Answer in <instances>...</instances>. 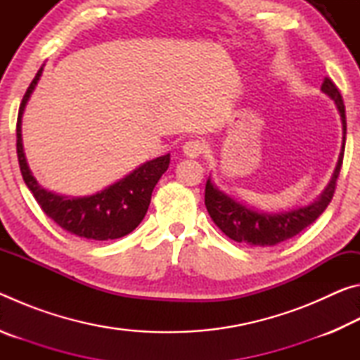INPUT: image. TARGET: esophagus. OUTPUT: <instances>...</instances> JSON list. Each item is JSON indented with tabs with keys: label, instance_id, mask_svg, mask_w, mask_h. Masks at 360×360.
Returning <instances> with one entry per match:
<instances>
[{
	"label": "esophagus",
	"instance_id": "1",
	"mask_svg": "<svg viewBox=\"0 0 360 360\" xmlns=\"http://www.w3.org/2000/svg\"><path fill=\"white\" fill-rule=\"evenodd\" d=\"M203 149L205 146L202 141H198V139H188V141H186L184 146H182V152H184V155H187L188 158H197L202 154Z\"/></svg>",
	"mask_w": 360,
	"mask_h": 360
}]
</instances>
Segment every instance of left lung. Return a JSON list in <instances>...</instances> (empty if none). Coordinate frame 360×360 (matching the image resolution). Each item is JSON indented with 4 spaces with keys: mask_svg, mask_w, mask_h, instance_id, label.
Listing matches in <instances>:
<instances>
[{
    "mask_svg": "<svg viewBox=\"0 0 360 360\" xmlns=\"http://www.w3.org/2000/svg\"><path fill=\"white\" fill-rule=\"evenodd\" d=\"M321 90L335 101L338 108L341 125H343V143H341L340 157L332 174V179L318 200L302 208L283 211V212H264L255 211L236 200L230 198L227 193L212 184L211 178L206 181L205 187V205L214 224L221 229L230 240L236 243H246L249 246H275L278 243L290 240L292 236L300 233L308 225H311L328 203L332 202L337 179L340 176L341 163H343L345 144H346V114L343 98L337 85L332 79L326 77L321 85Z\"/></svg>",
    "mask_w": 360,
    "mask_h": 360,
    "instance_id": "obj_1",
    "label": "left lung"
}]
</instances>
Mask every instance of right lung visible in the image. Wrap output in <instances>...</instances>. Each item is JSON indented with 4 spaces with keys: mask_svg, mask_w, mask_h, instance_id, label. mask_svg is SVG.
Wrapping results in <instances>:
<instances>
[{
    "mask_svg": "<svg viewBox=\"0 0 360 360\" xmlns=\"http://www.w3.org/2000/svg\"><path fill=\"white\" fill-rule=\"evenodd\" d=\"M41 75L42 66L23 95L17 117V157L23 181L41 210L71 235L95 241L115 240L129 235L148 212L152 191L168 169L169 154L143 163L124 179L89 197H66L46 191L30 169L22 144V115Z\"/></svg>",
    "mask_w": 360,
    "mask_h": 360,
    "instance_id": "right-lung-1",
    "label": "right lung"
}]
</instances>
